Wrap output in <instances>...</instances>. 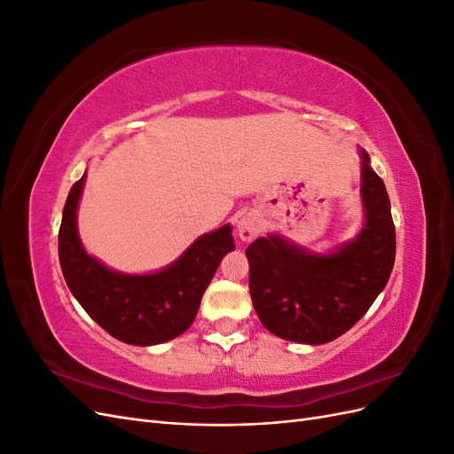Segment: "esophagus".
Instances as JSON below:
<instances>
[{
    "label": "esophagus",
    "instance_id": "34e87169",
    "mask_svg": "<svg viewBox=\"0 0 454 454\" xmlns=\"http://www.w3.org/2000/svg\"><path fill=\"white\" fill-rule=\"evenodd\" d=\"M261 229V219L255 212H246L237 223V231H239V237L244 242H250L257 237V232Z\"/></svg>",
    "mask_w": 454,
    "mask_h": 454
}]
</instances>
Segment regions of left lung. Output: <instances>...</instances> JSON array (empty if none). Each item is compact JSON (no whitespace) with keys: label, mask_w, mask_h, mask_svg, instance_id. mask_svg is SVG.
I'll list each match as a JSON object with an SVG mask.
<instances>
[{"label":"left lung","mask_w":454,"mask_h":454,"mask_svg":"<svg viewBox=\"0 0 454 454\" xmlns=\"http://www.w3.org/2000/svg\"><path fill=\"white\" fill-rule=\"evenodd\" d=\"M365 222L354 240L332 254H314L280 235L259 237L250 261L254 309L280 339L324 345L347 333L387 286L395 257V229L384 182L362 149Z\"/></svg>","instance_id":"1"}]
</instances>
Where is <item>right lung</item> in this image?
I'll list each match as a JSON object with an SVG mask.
<instances>
[{
    "mask_svg": "<svg viewBox=\"0 0 454 454\" xmlns=\"http://www.w3.org/2000/svg\"><path fill=\"white\" fill-rule=\"evenodd\" d=\"M87 174L67 195L59 232V257L67 287L106 332L136 347L160 345L193 324L200 299L227 252L231 225L199 237L172 265L151 274L107 269L87 254L77 232V206Z\"/></svg>",
    "mask_w": 454,
    "mask_h": 454,
    "instance_id": "1",
    "label": "right lung"
}]
</instances>
